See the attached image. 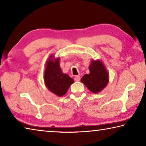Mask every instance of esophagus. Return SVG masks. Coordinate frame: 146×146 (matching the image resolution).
I'll use <instances>...</instances> for the list:
<instances>
[{
	"label": "esophagus",
	"instance_id": "esophagus-1",
	"mask_svg": "<svg viewBox=\"0 0 146 146\" xmlns=\"http://www.w3.org/2000/svg\"><path fill=\"white\" fill-rule=\"evenodd\" d=\"M74 79H75V81H79L80 80V76H78V75L75 76V78H74Z\"/></svg>",
	"mask_w": 146,
	"mask_h": 146
}]
</instances>
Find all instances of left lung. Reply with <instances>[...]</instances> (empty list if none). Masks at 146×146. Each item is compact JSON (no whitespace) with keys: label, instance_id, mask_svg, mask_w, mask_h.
Instances as JSON below:
<instances>
[{"label":"left lung","instance_id":"1","mask_svg":"<svg viewBox=\"0 0 146 146\" xmlns=\"http://www.w3.org/2000/svg\"><path fill=\"white\" fill-rule=\"evenodd\" d=\"M90 74H86L81 79L88 90L97 93L104 88L109 81V75L102 62L100 60H92L90 66Z\"/></svg>","mask_w":146,"mask_h":146}]
</instances>
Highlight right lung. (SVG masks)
Returning a JSON list of instances; mask_svg holds the SVG:
<instances>
[{"label":"right lung","instance_id":"add662e5","mask_svg":"<svg viewBox=\"0 0 146 146\" xmlns=\"http://www.w3.org/2000/svg\"><path fill=\"white\" fill-rule=\"evenodd\" d=\"M59 61V58L55 60L51 58L47 62L44 72V81L49 91L61 97L65 95L74 80L67 74L62 72Z\"/></svg>","mask_w":146,"mask_h":146}]
</instances>
